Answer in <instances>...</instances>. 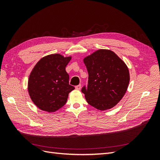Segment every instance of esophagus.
<instances>
[{
	"label": "esophagus",
	"mask_w": 160,
	"mask_h": 160,
	"mask_svg": "<svg viewBox=\"0 0 160 160\" xmlns=\"http://www.w3.org/2000/svg\"><path fill=\"white\" fill-rule=\"evenodd\" d=\"M81 88V85H78L75 86V89H77V90H80Z\"/></svg>",
	"instance_id": "obj_1"
}]
</instances>
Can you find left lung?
I'll list each match as a JSON object with an SVG mask.
<instances>
[{
  "instance_id": "1",
  "label": "left lung",
  "mask_w": 160,
  "mask_h": 160,
  "mask_svg": "<svg viewBox=\"0 0 160 160\" xmlns=\"http://www.w3.org/2000/svg\"><path fill=\"white\" fill-rule=\"evenodd\" d=\"M89 74L88 88L83 87L88 103L100 111L113 108L126 93L129 72L124 61L108 49H99L85 57Z\"/></svg>"
}]
</instances>
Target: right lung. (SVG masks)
<instances>
[{"instance_id": "right-lung-1", "label": "right lung", "mask_w": 160, "mask_h": 160, "mask_svg": "<svg viewBox=\"0 0 160 160\" xmlns=\"http://www.w3.org/2000/svg\"><path fill=\"white\" fill-rule=\"evenodd\" d=\"M71 57L61 54L47 55L37 62L28 81V92L38 108L51 113L66 103L69 93L75 89L69 84L65 67Z\"/></svg>"}]
</instances>
